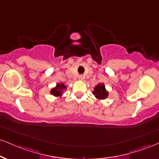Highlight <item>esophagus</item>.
Returning <instances> with one entry per match:
<instances>
[{"label":"esophagus","instance_id":"esophagus-1","mask_svg":"<svg viewBox=\"0 0 159 159\" xmlns=\"http://www.w3.org/2000/svg\"><path fill=\"white\" fill-rule=\"evenodd\" d=\"M84 79V75H80L78 76V80H79V81H83Z\"/></svg>","mask_w":159,"mask_h":159}]
</instances>
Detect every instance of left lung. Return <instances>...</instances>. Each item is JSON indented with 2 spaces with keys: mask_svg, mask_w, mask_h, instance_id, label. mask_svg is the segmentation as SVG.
Masks as SVG:
<instances>
[{
  "mask_svg": "<svg viewBox=\"0 0 159 159\" xmlns=\"http://www.w3.org/2000/svg\"><path fill=\"white\" fill-rule=\"evenodd\" d=\"M93 94L97 100L101 101L108 98L109 92L106 89L104 83H99L95 87Z\"/></svg>",
  "mask_w": 159,
  "mask_h": 159,
  "instance_id": "obj_1",
  "label": "left lung"
}]
</instances>
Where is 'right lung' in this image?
I'll return each instance as SVG.
<instances>
[{"instance_id":"obj_1","label":"right lung","mask_w":159,"mask_h":159,"mask_svg":"<svg viewBox=\"0 0 159 159\" xmlns=\"http://www.w3.org/2000/svg\"><path fill=\"white\" fill-rule=\"evenodd\" d=\"M67 87L63 83H57L55 87L52 88L50 94L54 95L55 97H61L64 90H66Z\"/></svg>"}]
</instances>
